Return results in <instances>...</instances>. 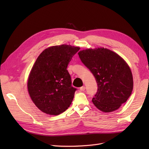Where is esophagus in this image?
<instances>
[{"label":"esophagus","instance_id":"1","mask_svg":"<svg viewBox=\"0 0 149 149\" xmlns=\"http://www.w3.org/2000/svg\"><path fill=\"white\" fill-rule=\"evenodd\" d=\"M80 91H84L85 90V87H84V86H82V87H81V88H80Z\"/></svg>","mask_w":149,"mask_h":149}]
</instances>
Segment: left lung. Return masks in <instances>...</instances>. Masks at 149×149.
<instances>
[{
    "instance_id": "8db88e82",
    "label": "left lung",
    "mask_w": 149,
    "mask_h": 149,
    "mask_svg": "<svg viewBox=\"0 0 149 149\" xmlns=\"http://www.w3.org/2000/svg\"><path fill=\"white\" fill-rule=\"evenodd\" d=\"M78 54L97 83V92L92 100L93 104L104 112L119 109L126 102L134 87L127 63L119 55L104 48L82 50Z\"/></svg>"
}]
</instances>
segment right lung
Returning a JSON list of instances; mask_svg holds the SVG:
<instances>
[{
	"label": "right lung",
	"instance_id": "add662e5",
	"mask_svg": "<svg viewBox=\"0 0 149 149\" xmlns=\"http://www.w3.org/2000/svg\"><path fill=\"white\" fill-rule=\"evenodd\" d=\"M79 47L67 45L45 49L29 75L28 90L31 100L43 112L57 115L70 106L76 88L72 86L67 67Z\"/></svg>",
	"mask_w": 149,
	"mask_h": 149
}]
</instances>
